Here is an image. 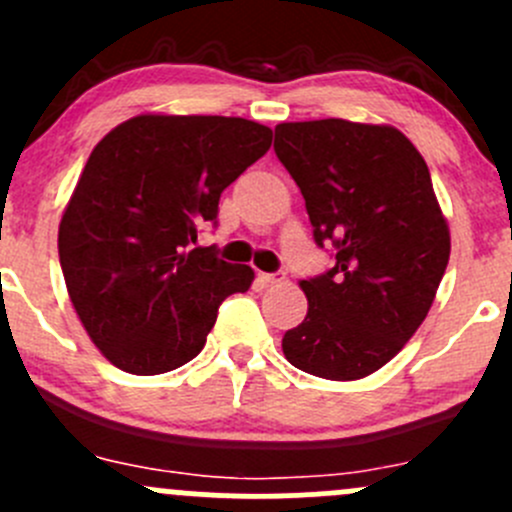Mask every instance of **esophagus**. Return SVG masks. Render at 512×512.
<instances>
[{
  "label": "esophagus",
  "instance_id": "esophagus-1",
  "mask_svg": "<svg viewBox=\"0 0 512 512\" xmlns=\"http://www.w3.org/2000/svg\"><path fill=\"white\" fill-rule=\"evenodd\" d=\"M260 279L265 284H279V282H284V279H287V272H282V270H279V272H262Z\"/></svg>",
  "mask_w": 512,
  "mask_h": 512
}]
</instances>
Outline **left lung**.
<instances>
[{"instance_id":"1","label":"left lung","mask_w":512,"mask_h":512,"mask_svg":"<svg viewBox=\"0 0 512 512\" xmlns=\"http://www.w3.org/2000/svg\"><path fill=\"white\" fill-rule=\"evenodd\" d=\"M274 152L297 181L331 270L301 279L306 319L282 351L326 380H360L422 326L449 265V225L422 154L400 129L348 120L284 122Z\"/></svg>"}]
</instances>
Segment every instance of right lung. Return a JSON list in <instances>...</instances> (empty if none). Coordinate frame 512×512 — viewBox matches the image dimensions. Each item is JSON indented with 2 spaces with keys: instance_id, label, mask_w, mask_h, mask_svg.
<instances>
[{
  "instance_id": "right-lung-1",
  "label": "right lung",
  "mask_w": 512,
  "mask_h": 512,
  "mask_svg": "<svg viewBox=\"0 0 512 512\" xmlns=\"http://www.w3.org/2000/svg\"><path fill=\"white\" fill-rule=\"evenodd\" d=\"M270 144V127L218 115H139L100 139L63 213L58 257L112 365L181 368L203 351L225 297L250 289V267L191 245L203 223H218L220 193Z\"/></svg>"
}]
</instances>
